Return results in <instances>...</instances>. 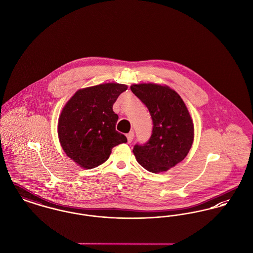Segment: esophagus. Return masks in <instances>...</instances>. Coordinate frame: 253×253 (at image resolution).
Wrapping results in <instances>:
<instances>
[{"label": "esophagus", "instance_id": "1", "mask_svg": "<svg viewBox=\"0 0 253 253\" xmlns=\"http://www.w3.org/2000/svg\"><path fill=\"white\" fill-rule=\"evenodd\" d=\"M133 137H134V132H133V131H130V132H128L126 134V138H127V142H128V143H131V142H132Z\"/></svg>", "mask_w": 253, "mask_h": 253}]
</instances>
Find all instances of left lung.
Masks as SVG:
<instances>
[{
    "label": "left lung",
    "instance_id": "8db88e82",
    "mask_svg": "<svg viewBox=\"0 0 253 253\" xmlns=\"http://www.w3.org/2000/svg\"><path fill=\"white\" fill-rule=\"evenodd\" d=\"M130 89L147 107L152 119V133L144 145L136 144L137 162L153 173L167 171L185 159L193 143L194 127L179 94L167 85L133 84Z\"/></svg>",
    "mask_w": 253,
    "mask_h": 253
}]
</instances>
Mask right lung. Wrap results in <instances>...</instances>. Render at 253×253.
Masks as SVG:
<instances>
[{"mask_svg": "<svg viewBox=\"0 0 253 253\" xmlns=\"http://www.w3.org/2000/svg\"><path fill=\"white\" fill-rule=\"evenodd\" d=\"M127 86L104 84L78 90L63 108L58 123L61 146L67 156L84 169L105 163L111 149L126 143L115 128L118 115L112 107Z\"/></svg>", "mask_w": 253, "mask_h": 253, "instance_id": "obj_1", "label": "right lung"}]
</instances>
